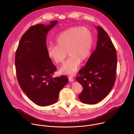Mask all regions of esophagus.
Wrapping results in <instances>:
<instances>
[{
  "instance_id": "esophagus-1",
  "label": "esophagus",
  "mask_w": 134,
  "mask_h": 134,
  "mask_svg": "<svg viewBox=\"0 0 134 134\" xmlns=\"http://www.w3.org/2000/svg\"><path fill=\"white\" fill-rule=\"evenodd\" d=\"M68 80H69V81L70 82H74V79L72 78V77H68Z\"/></svg>"
}]
</instances>
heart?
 <instances>
[{"label": "heart", "mask_w": 134, "mask_h": 134, "mask_svg": "<svg viewBox=\"0 0 134 134\" xmlns=\"http://www.w3.org/2000/svg\"><path fill=\"white\" fill-rule=\"evenodd\" d=\"M57 45L47 46L49 58L55 64L62 63L69 57L59 69L62 74L72 75L79 68L81 60H85L90 55L93 45L91 32L87 28L74 26L61 33L55 39Z\"/></svg>", "instance_id": "1"}]
</instances>
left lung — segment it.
<instances>
[{
	"label": "left lung",
	"mask_w": 134,
	"mask_h": 134,
	"mask_svg": "<svg viewBox=\"0 0 134 134\" xmlns=\"http://www.w3.org/2000/svg\"><path fill=\"white\" fill-rule=\"evenodd\" d=\"M96 29L98 31L96 49L79 70L80 76L76 77L83 87L79 99L88 104H96L106 97L116 81V50L104 29L99 26Z\"/></svg>",
	"instance_id": "left-lung-1"
}]
</instances>
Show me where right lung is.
<instances>
[{"instance_id": "1", "label": "right lung", "mask_w": 134, "mask_h": 134, "mask_svg": "<svg viewBox=\"0 0 134 134\" xmlns=\"http://www.w3.org/2000/svg\"><path fill=\"white\" fill-rule=\"evenodd\" d=\"M57 22L31 26L22 35L16 50L15 64L19 85L27 97L40 106L55 103L60 91L68 82L65 76L52 77L57 68L47 51V35Z\"/></svg>"}]
</instances>
